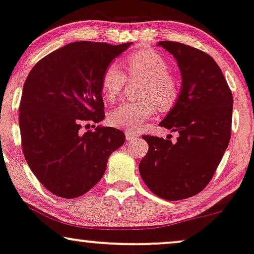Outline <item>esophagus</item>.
Here are the masks:
<instances>
[{
	"label": "esophagus",
	"instance_id": "obj_1",
	"mask_svg": "<svg viewBox=\"0 0 254 254\" xmlns=\"http://www.w3.org/2000/svg\"><path fill=\"white\" fill-rule=\"evenodd\" d=\"M137 137H139V134L133 132V131H131V130L125 131V138H127V142H130V140H132V139H136Z\"/></svg>",
	"mask_w": 254,
	"mask_h": 254
}]
</instances>
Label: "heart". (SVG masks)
<instances>
[{
    "mask_svg": "<svg viewBox=\"0 0 254 254\" xmlns=\"http://www.w3.org/2000/svg\"><path fill=\"white\" fill-rule=\"evenodd\" d=\"M127 69L130 77L142 79L138 102H124L109 114V122L116 127L137 130L155 115L157 108L166 111L173 108L179 97V86L169 75V65L159 54L152 50L137 51L127 59ZM127 76L117 64L112 63L102 76V94L108 101H115L123 90Z\"/></svg>",
    "mask_w": 254,
    "mask_h": 254,
    "instance_id": "obj_1",
    "label": "heart"
}]
</instances>
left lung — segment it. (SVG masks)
Segmentation results:
<instances>
[{
	"label": "left lung",
	"instance_id": "obj_1",
	"mask_svg": "<svg viewBox=\"0 0 254 254\" xmlns=\"http://www.w3.org/2000/svg\"><path fill=\"white\" fill-rule=\"evenodd\" d=\"M157 46L175 57L182 73L177 103L159 123L179 136L176 143L143 136L149 151L139 173L156 195L182 200L212 179L230 143L233 97L221 69L206 53L179 42L160 41Z\"/></svg>",
	"mask_w": 254,
	"mask_h": 254
}]
</instances>
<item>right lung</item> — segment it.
Returning <instances> with one entry per match:
<instances>
[{"label": "right lung", "instance_id": "add662e5", "mask_svg": "<svg viewBox=\"0 0 254 254\" xmlns=\"http://www.w3.org/2000/svg\"><path fill=\"white\" fill-rule=\"evenodd\" d=\"M130 46L73 42L29 72L20 103L22 150L51 193L66 199L86 193L103 177L111 153L124 144V132L115 127L81 129L104 120L102 76Z\"/></svg>", "mask_w": 254, "mask_h": 254}]
</instances>
